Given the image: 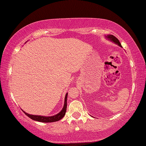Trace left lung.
I'll use <instances>...</instances> for the list:
<instances>
[{
  "label": "left lung",
  "mask_w": 146,
  "mask_h": 146,
  "mask_svg": "<svg viewBox=\"0 0 146 146\" xmlns=\"http://www.w3.org/2000/svg\"><path fill=\"white\" fill-rule=\"evenodd\" d=\"M105 36H106V38H107V39H108L109 40H111V42H114L115 44H117L118 46H120V47H122V46L120 42H119V40L116 37H115V36L112 35H106Z\"/></svg>",
  "instance_id": "left-lung-1"
}]
</instances>
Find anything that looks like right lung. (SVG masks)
<instances>
[{
	"label": "right lung",
	"mask_w": 146,
	"mask_h": 146,
	"mask_svg": "<svg viewBox=\"0 0 146 146\" xmlns=\"http://www.w3.org/2000/svg\"><path fill=\"white\" fill-rule=\"evenodd\" d=\"M67 93L66 94L64 100V105L63 109L60 112L58 113V114H56L54 116H42V115H30L27 113L23 111V113L29 117L30 119H33V120L38 121V122H42V123H52V122H56L60 121V119H62L63 117H64V115H66V110H67Z\"/></svg>",
	"instance_id": "1"
}]
</instances>
